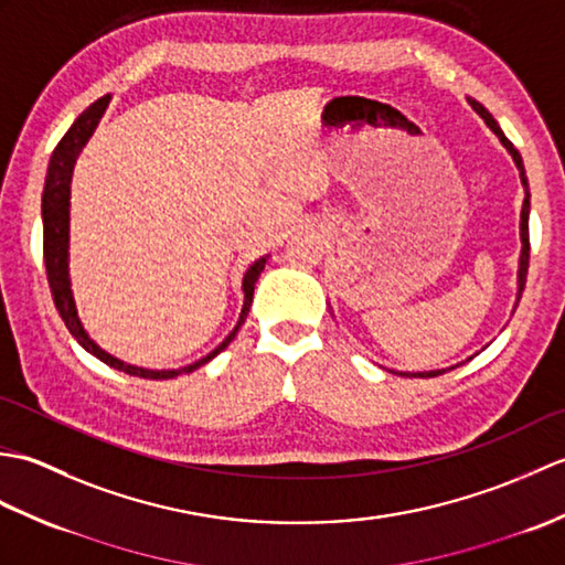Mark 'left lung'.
Instances as JSON below:
<instances>
[{"label": "left lung", "mask_w": 565, "mask_h": 565, "mask_svg": "<svg viewBox=\"0 0 565 565\" xmlns=\"http://www.w3.org/2000/svg\"><path fill=\"white\" fill-rule=\"evenodd\" d=\"M468 104L473 106V111L483 118L486 126L493 130V134L500 138L502 146L512 154L514 164H518L520 170V179H522V186H524V203H522V215H520V239H522V252H520V269H518V301H514V308H518L522 291H524V284H526V269H530V184H526V174H524V162H522V154L518 152V148L512 146V142L502 134V128L498 126V121L490 111L486 109L483 104H478L476 99H468ZM459 366V364H456ZM454 369V366H449ZM449 369H435V371H393V374H401V376H417V379H431V376H439V374H447Z\"/></svg>", "instance_id": "obj_1"}]
</instances>
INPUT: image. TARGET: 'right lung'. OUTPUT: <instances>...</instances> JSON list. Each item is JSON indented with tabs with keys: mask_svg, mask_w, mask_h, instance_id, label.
Wrapping results in <instances>:
<instances>
[{
	"mask_svg": "<svg viewBox=\"0 0 565 565\" xmlns=\"http://www.w3.org/2000/svg\"><path fill=\"white\" fill-rule=\"evenodd\" d=\"M111 102V94L94 102L89 109H84L75 124L70 126L63 140L57 142V148L51 154V162H47V172H45V186H43V199H41V215H43V259H45V274H47V284H51V294L60 318L65 320V328L70 330L72 338H75L84 350L94 354L99 362L109 364L111 369L124 371V374L130 376H140V379H152V381H164V379H174L179 374H191L199 366L209 364L213 356H218L227 344L235 340L237 330L243 328V322L249 313L252 306V296H255V284L259 279V274L264 271V264H267L269 255L259 257L257 262L249 264V269L243 276V310H239L237 326L231 330V334L215 347L213 352L206 356H201L199 362L179 366V369H142L136 364H126L121 359L109 354L106 350L94 342L87 330H84L82 320L77 316V306H75V296H72V279H70V194H72V172H75V162L79 158L82 148L87 146L94 130H97L102 116L106 111V106Z\"/></svg>",
	"mask_w": 565,
	"mask_h": 565,
	"instance_id": "add662e5",
	"label": "right lung"
}]
</instances>
